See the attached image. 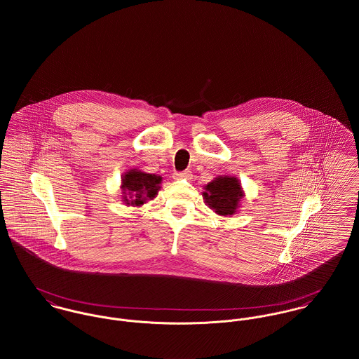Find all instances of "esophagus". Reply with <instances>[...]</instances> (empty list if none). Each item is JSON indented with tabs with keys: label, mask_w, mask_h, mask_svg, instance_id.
<instances>
[{
	"label": "esophagus",
	"mask_w": 359,
	"mask_h": 359,
	"mask_svg": "<svg viewBox=\"0 0 359 359\" xmlns=\"http://www.w3.org/2000/svg\"><path fill=\"white\" fill-rule=\"evenodd\" d=\"M174 178L175 180H191L192 178V171L185 170V171H181V172H175Z\"/></svg>",
	"instance_id": "obj_1"
}]
</instances>
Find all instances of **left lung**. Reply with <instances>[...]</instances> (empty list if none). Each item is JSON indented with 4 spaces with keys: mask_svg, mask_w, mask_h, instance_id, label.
<instances>
[{
    "mask_svg": "<svg viewBox=\"0 0 359 359\" xmlns=\"http://www.w3.org/2000/svg\"><path fill=\"white\" fill-rule=\"evenodd\" d=\"M205 202L219 215H231L236 211L243 194L241 184L233 177H218L205 185Z\"/></svg>",
    "mask_w": 359,
    "mask_h": 359,
    "instance_id": "left-lung-1",
    "label": "left lung"
}]
</instances>
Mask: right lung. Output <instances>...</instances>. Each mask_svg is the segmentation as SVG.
Masks as SVG:
<instances>
[{"instance_id":"add662e5","label":"right lung","mask_w":359,"mask_h":359,"mask_svg":"<svg viewBox=\"0 0 359 359\" xmlns=\"http://www.w3.org/2000/svg\"><path fill=\"white\" fill-rule=\"evenodd\" d=\"M161 177L147 174L138 170H131L123 177V194L127 205H144L145 201L154 199L158 191ZM129 198H126V195Z\"/></svg>"}]
</instances>
